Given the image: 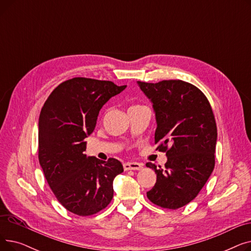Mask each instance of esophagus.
Returning a JSON list of instances; mask_svg holds the SVG:
<instances>
[{
  "mask_svg": "<svg viewBox=\"0 0 251 251\" xmlns=\"http://www.w3.org/2000/svg\"><path fill=\"white\" fill-rule=\"evenodd\" d=\"M143 164L142 163H137V162H131V163H125L124 164V170L129 171V170H140L142 169Z\"/></svg>",
  "mask_w": 251,
  "mask_h": 251,
  "instance_id": "34e87169",
  "label": "esophagus"
}]
</instances>
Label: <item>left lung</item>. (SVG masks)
I'll return each instance as SVG.
<instances>
[{
    "mask_svg": "<svg viewBox=\"0 0 251 251\" xmlns=\"http://www.w3.org/2000/svg\"><path fill=\"white\" fill-rule=\"evenodd\" d=\"M152 102L156 150L166 152L165 169L154 164L156 182L148 199L164 208L177 209L193 201L215 168L217 124L203 92L183 80L137 81Z\"/></svg>",
    "mask_w": 251,
    "mask_h": 251,
    "instance_id": "obj_1",
    "label": "left lung"
}]
</instances>
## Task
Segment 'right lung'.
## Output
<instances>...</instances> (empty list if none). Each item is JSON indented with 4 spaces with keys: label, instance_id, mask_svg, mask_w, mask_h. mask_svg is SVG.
<instances>
[{
    "label": "right lung",
    "instance_id": "obj_1",
    "mask_svg": "<svg viewBox=\"0 0 251 251\" xmlns=\"http://www.w3.org/2000/svg\"><path fill=\"white\" fill-rule=\"evenodd\" d=\"M126 85L75 77L59 84L38 120V160L58 201L78 216H91L111 202L115 177L123 166L86 156L85 138L95 130L102 105Z\"/></svg>",
    "mask_w": 251,
    "mask_h": 251
}]
</instances>
